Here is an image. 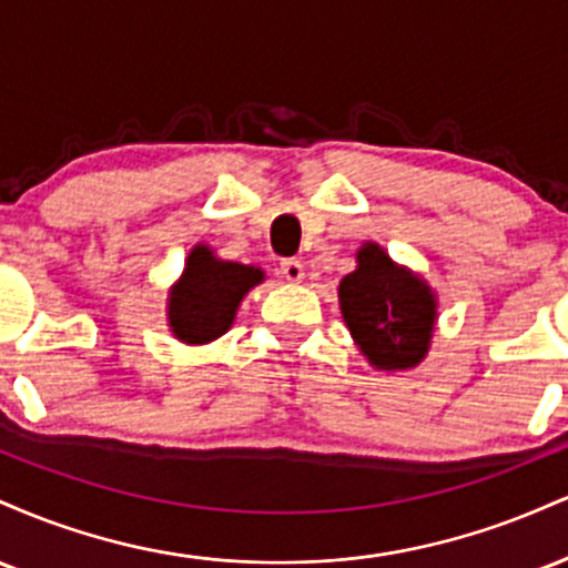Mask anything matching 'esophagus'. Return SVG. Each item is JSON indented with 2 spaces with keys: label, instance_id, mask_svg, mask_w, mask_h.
<instances>
[{
  "label": "esophagus",
  "instance_id": "esophagus-1",
  "mask_svg": "<svg viewBox=\"0 0 568 568\" xmlns=\"http://www.w3.org/2000/svg\"><path fill=\"white\" fill-rule=\"evenodd\" d=\"M280 275L288 280V283H302V280H304V264L296 262V258H285V262L280 264Z\"/></svg>",
  "mask_w": 568,
  "mask_h": 568
}]
</instances>
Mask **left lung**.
<instances>
[{"label":"left lung","instance_id":"left-lung-1","mask_svg":"<svg viewBox=\"0 0 568 568\" xmlns=\"http://www.w3.org/2000/svg\"><path fill=\"white\" fill-rule=\"evenodd\" d=\"M357 266L338 283V306L352 342L376 371H410L427 357L438 296L422 275L366 240Z\"/></svg>","mask_w":568,"mask_h":568}]
</instances>
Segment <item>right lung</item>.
I'll use <instances>...</instances> for the list:
<instances>
[{"instance_id":"right-lung-1","label":"right lung","mask_w":568,"mask_h":568,"mask_svg":"<svg viewBox=\"0 0 568 568\" xmlns=\"http://www.w3.org/2000/svg\"><path fill=\"white\" fill-rule=\"evenodd\" d=\"M264 283V270L224 262L211 245L189 251L184 272L168 291V325L184 344H211L232 328L247 291Z\"/></svg>"}]
</instances>
